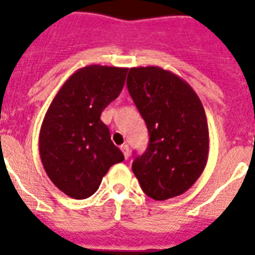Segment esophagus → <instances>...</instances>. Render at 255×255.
<instances>
[{
	"mask_svg": "<svg viewBox=\"0 0 255 255\" xmlns=\"http://www.w3.org/2000/svg\"><path fill=\"white\" fill-rule=\"evenodd\" d=\"M120 149H122V152L124 153V157L128 159V157H129V147H128V144H123V145L120 147Z\"/></svg>",
	"mask_w": 255,
	"mask_h": 255,
	"instance_id": "obj_1",
	"label": "esophagus"
}]
</instances>
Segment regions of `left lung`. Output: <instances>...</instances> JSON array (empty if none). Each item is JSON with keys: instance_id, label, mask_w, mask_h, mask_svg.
<instances>
[{"instance_id": "obj_1", "label": "left lung", "mask_w": 255, "mask_h": 255, "mask_svg": "<svg viewBox=\"0 0 255 255\" xmlns=\"http://www.w3.org/2000/svg\"><path fill=\"white\" fill-rule=\"evenodd\" d=\"M127 87L149 132L147 151L136 156L132 170L153 200L180 196L208 161L209 129L201 100L184 79L157 66L129 69Z\"/></svg>"}]
</instances>
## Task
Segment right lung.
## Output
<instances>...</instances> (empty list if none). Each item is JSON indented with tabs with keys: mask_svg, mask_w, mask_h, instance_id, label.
Returning a JSON list of instances; mask_svg holds the SVG:
<instances>
[{
	"mask_svg": "<svg viewBox=\"0 0 255 255\" xmlns=\"http://www.w3.org/2000/svg\"><path fill=\"white\" fill-rule=\"evenodd\" d=\"M128 69L91 65L65 82L39 132V155L53 184L69 197L95 193L103 176L124 156L100 115L123 90Z\"/></svg>",
	"mask_w": 255,
	"mask_h": 255,
	"instance_id": "add662e5",
	"label": "right lung"
}]
</instances>
